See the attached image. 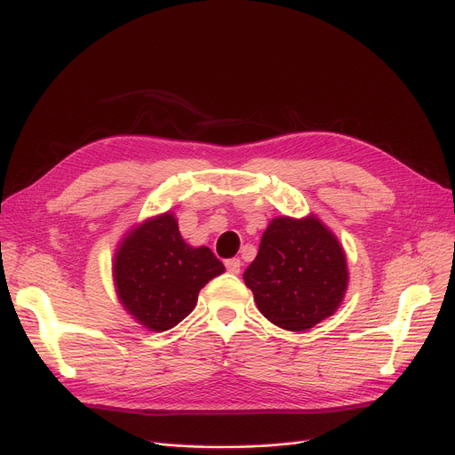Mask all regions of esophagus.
I'll return each instance as SVG.
<instances>
[{
	"mask_svg": "<svg viewBox=\"0 0 455 455\" xmlns=\"http://www.w3.org/2000/svg\"><path fill=\"white\" fill-rule=\"evenodd\" d=\"M225 267L230 275H237L242 269V261H240V258H228V259H225Z\"/></svg>",
	"mask_w": 455,
	"mask_h": 455,
	"instance_id": "esophagus-1",
	"label": "esophagus"
}]
</instances>
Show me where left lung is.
<instances>
[{
    "label": "left lung",
    "instance_id": "obj_1",
    "mask_svg": "<svg viewBox=\"0 0 455 455\" xmlns=\"http://www.w3.org/2000/svg\"><path fill=\"white\" fill-rule=\"evenodd\" d=\"M243 280L273 324L300 331L336 312L348 271L339 242L319 220L276 218Z\"/></svg>",
    "mask_w": 455,
    "mask_h": 455
}]
</instances>
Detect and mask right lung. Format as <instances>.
Masks as SVG:
<instances>
[{
    "instance_id": "1",
    "label": "right lung",
    "mask_w": 455,
    "mask_h": 455,
    "mask_svg": "<svg viewBox=\"0 0 455 455\" xmlns=\"http://www.w3.org/2000/svg\"><path fill=\"white\" fill-rule=\"evenodd\" d=\"M225 271L208 247H189L172 213L132 230L114 261L117 297L127 312L155 331L191 314L204 283Z\"/></svg>"
}]
</instances>
